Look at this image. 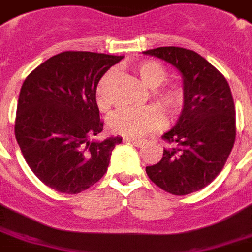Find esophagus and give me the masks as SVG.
Here are the masks:
<instances>
[{"mask_svg": "<svg viewBox=\"0 0 252 252\" xmlns=\"http://www.w3.org/2000/svg\"><path fill=\"white\" fill-rule=\"evenodd\" d=\"M124 141H126V142H129V144H132L133 146L136 147H140L145 144V140H142V138H133V137H126Z\"/></svg>", "mask_w": 252, "mask_h": 252, "instance_id": "obj_1", "label": "esophagus"}]
</instances>
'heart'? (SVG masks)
I'll return each instance as SVG.
<instances>
[{"label":"heart","instance_id":"b5f03b06","mask_svg":"<svg viewBox=\"0 0 252 252\" xmlns=\"http://www.w3.org/2000/svg\"><path fill=\"white\" fill-rule=\"evenodd\" d=\"M141 81L151 89V98L168 116H176L181 111L184 105V89L179 84H163L167 79V69L158 61L147 59L134 64ZM114 72H107L101 77L97 85V103L101 108H107L111 105V98L108 94V87L111 83ZM164 124L160 110L155 106H146L138 110L123 108L114 112L108 126L112 132L129 137H140L145 133L161 128Z\"/></svg>","mask_w":252,"mask_h":252}]
</instances>
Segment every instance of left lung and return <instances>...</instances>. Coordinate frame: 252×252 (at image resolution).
<instances>
[{
  "mask_svg": "<svg viewBox=\"0 0 252 252\" xmlns=\"http://www.w3.org/2000/svg\"><path fill=\"white\" fill-rule=\"evenodd\" d=\"M177 68L184 81V107L160 161L146 167L149 179L173 195L203 189L221 172L236 140V107L226 79L193 50L176 46L146 50Z\"/></svg>",
  "mask_w": 252,
  "mask_h": 252,
  "instance_id": "8db88e82",
  "label": "left lung"
}]
</instances>
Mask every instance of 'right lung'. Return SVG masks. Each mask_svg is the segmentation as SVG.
I'll return each mask as SVG.
<instances>
[{
    "label": "right lung",
    "instance_id": "1",
    "mask_svg": "<svg viewBox=\"0 0 252 252\" xmlns=\"http://www.w3.org/2000/svg\"><path fill=\"white\" fill-rule=\"evenodd\" d=\"M123 57L63 52L32 71L18 99L15 138L37 179L59 193L77 194L107 172L120 137L92 140L103 129L95 92Z\"/></svg>",
    "mask_w": 252,
    "mask_h": 252
}]
</instances>
